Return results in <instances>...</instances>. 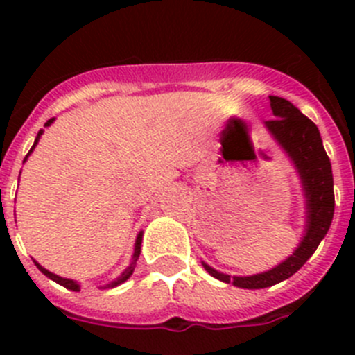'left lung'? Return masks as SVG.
Listing matches in <instances>:
<instances>
[{"label": "left lung", "instance_id": "1", "mask_svg": "<svg viewBox=\"0 0 355 355\" xmlns=\"http://www.w3.org/2000/svg\"><path fill=\"white\" fill-rule=\"evenodd\" d=\"M273 120L266 121V127L278 139L285 151L295 163L302 178L307 198V228L295 252L266 273L254 277H228L211 266L204 264L207 273L225 284H234L241 288H266L287 280L304 266L314 254L320 242L327 235L335 211V194H333L331 163L321 142V135L314 121H311L299 108L284 98L270 96Z\"/></svg>", "mask_w": 355, "mask_h": 355}]
</instances>
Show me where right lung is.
<instances>
[{"label":"right lung","mask_w":355,"mask_h":355,"mask_svg":"<svg viewBox=\"0 0 355 355\" xmlns=\"http://www.w3.org/2000/svg\"><path fill=\"white\" fill-rule=\"evenodd\" d=\"M51 121H53V118H51V120H48V121H46V123H44V127H48V125H51ZM41 134H42V130H39L37 137H35V142H34V146H32V148H31V151L27 153V156L31 155L32 151H34V148H35V144H37V141H39V137H41ZM27 156H25V159H27ZM25 159H24V161H25ZM141 244H142V234H139L137 241H135V252H134V261H132V264H130V266H128L127 270H125L123 273H121V277H120V278H116V282H113V284L108 285V287H116V285L123 284V282L127 280L128 277H130V275H132V271H134V264H135V261L139 259V254H141ZM34 263H35V261H34ZM35 266H37L39 270H41L42 273L46 275V277H48V278H51L53 282H56V284L63 285V287L68 288V290H73V292H78V285L75 284L73 280H68V278H62V277H58V275H55V273H51V271L44 270V268H42L41 264H37V263H35Z\"/></svg>","instance_id":"1"}]
</instances>
